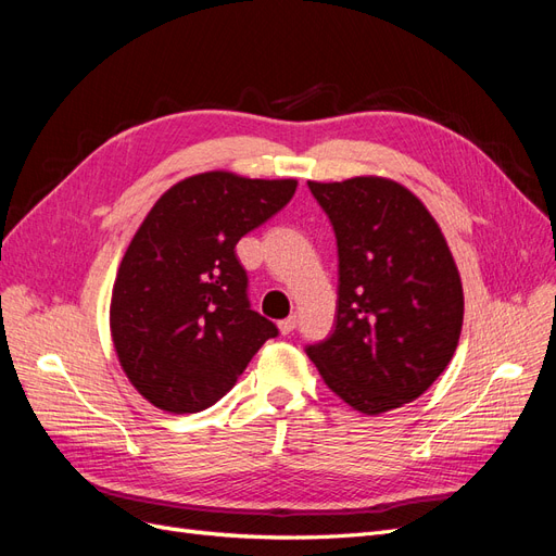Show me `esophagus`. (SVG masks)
Returning <instances> with one entry per match:
<instances>
[{"label": "esophagus", "instance_id": "1", "mask_svg": "<svg viewBox=\"0 0 556 556\" xmlns=\"http://www.w3.org/2000/svg\"><path fill=\"white\" fill-rule=\"evenodd\" d=\"M278 329H280V333H292V331L296 329V317H294V315H290V317L280 319V323H278Z\"/></svg>", "mask_w": 556, "mask_h": 556}]
</instances>
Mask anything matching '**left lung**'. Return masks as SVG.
<instances>
[{
    "instance_id": "obj_1",
    "label": "left lung",
    "mask_w": 556,
    "mask_h": 556,
    "mask_svg": "<svg viewBox=\"0 0 556 556\" xmlns=\"http://www.w3.org/2000/svg\"><path fill=\"white\" fill-rule=\"evenodd\" d=\"M308 188L339 248L333 331L306 348L329 390L380 415L425 394L450 364L464 323L457 264L403 185L357 176Z\"/></svg>"
}]
</instances>
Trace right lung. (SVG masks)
I'll return each instance as SVG.
<instances>
[{"instance_id":"1","label":"right lung","mask_w":556,"mask_h":556,"mask_svg":"<svg viewBox=\"0 0 556 556\" xmlns=\"http://www.w3.org/2000/svg\"><path fill=\"white\" fill-rule=\"evenodd\" d=\"M294 190V178L197 174L166 190L134 233L113 285L111 336L129 382L160 410H206L278 336L250 308L237 243Z\"/></svg>"}]
</instances>
